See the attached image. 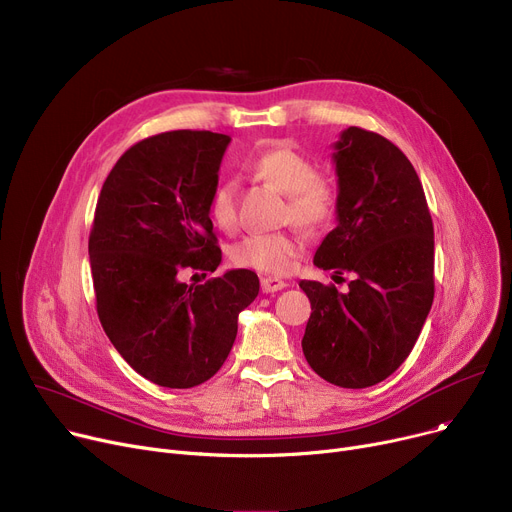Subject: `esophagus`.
Segmentation results:
<instances>
[{"label":"esophagus","instance_id":"1","mask_svg":"<svg viewBox=\"0 0 512 512\" xmlns=\"http://www.w3.org/2000/svg\"><path fill=\"white\" fill-rule=\"evenodd\" d=\"M260 285H262V291H264V293H275V291H281V289L287 287V283L281 281V279H277V277H264Z\"/></svg>","mask_w":512,"mask_h":512}]
</instances>
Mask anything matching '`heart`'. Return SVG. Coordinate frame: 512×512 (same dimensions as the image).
Listing matches in <instances>:
<instances>
[{"instance_id":"heart-1","label":"heart","mask_w":512,"mask_h":512,"mask_svg":"<svg viewBox=\"0 0 512 512\" xmlns=\"http://www.w3.org/2000/svg\"><path fill=\"white\" fill-rule=\"evenodd\" d=\"M244 169L250 177L287 194L285 221H295L308 229H322L335 219L339 208V188L330 175L320 173L314 159L289 142H268L252 153ZM208 213L221 231L237 227V188L223 182L208 202ZM306 242L297 231L254 233L233 248V262L260 270L266 275H287Z\"/></svg>"}]
</instances>
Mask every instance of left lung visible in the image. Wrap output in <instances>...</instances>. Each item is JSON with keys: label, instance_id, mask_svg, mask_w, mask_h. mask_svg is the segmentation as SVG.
Masks as SVG:
<instances>
[{"label": "left lung", "instance_id": "obj_1", "mask_svg": "<svg viewBox=\"0 0 512 512\" xmlns=\"http://www.w3.org/2000/svg\"><path fill=\"white\" fill-rule=\"evenodd\" d=\"M335 150L339 223L314 264L355 279L347 293L299 281L312 304L302 349L326 382L366 388L393 374L422 333L434 302V225L399 146L351 126Z\"/></svg>", "mask_w": 512, "mask_h": 512}]
</instances>
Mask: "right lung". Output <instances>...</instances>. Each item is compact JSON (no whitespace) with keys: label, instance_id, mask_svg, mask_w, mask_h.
I'll return each mask as SVG.
<instances>
[{"label":"right lung","instance_id":"obj_1","mask_svg":"<svg viewBox=\"0 0 512 512\" xmlns=\"http://www.w3.org/2000/svg\"><path fill=\"white\" fill-rule=\"evenodd\" d=\"M229 140L208 130L148 136L119 157L97 200L88 237L97 314L119 355L159 386L213 378L260 289L246 268L182 281L186 268L206 277L221 264L208 202Z\"/></svg>","mask_w":512,"mask_h":512}]
</instances>
